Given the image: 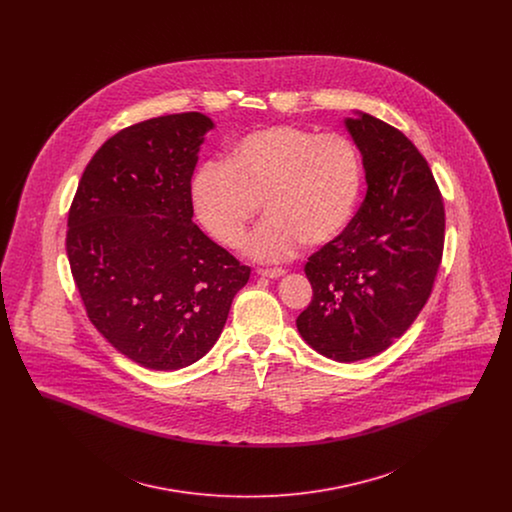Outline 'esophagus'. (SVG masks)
Returning a JSON list of instances; mask_svg holds the SVG:
<instances>
[{
	"instance_id": "1",
	"label": "esophagus",
	"mask_w": 512,
	"mask_h": 512,
	"mask_svg": "<svg viewBox=\"0 0 512 512\" xmlns=\"http://www.w3.org/2000/svg\"><path fill=\"white\" fill-rule=\"evenodd\" d=\"M257 274H261V276H267V278H280V276H284V274H286V270L280 267L257 268Z\"/></svg>"
}]
</instances>
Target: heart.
Returning <instances> with one entry per match:
<instances>
[{
    "label": "heart",
    "mask_w": 512,
    "mask_h": 512,
    "mask_svg": "<svg viewBox=\"0 0 512 512\" xmlns=\"http://www.w3.org/2000/svg\"><path fill=\"white\" fill-rule=\"evenodd\" d=\"M363 159L340 132L270 124L240 136L224 163L205 161L190 195L201 226L226 247L244 242L259 203L268 219L247 251L282 259L299 244H328L347 228L363 192Z\"/></svg>",
    "instance_id": "1"
}]
</instances>
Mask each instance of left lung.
I'll return each mask as SVG.
<instances>
[{
	"label": "left lung",
	"mask_w": 512,
	"mask_h": 512,
	"mask_svg": "<svg viewBox=\"0 0 512 512\" xmlns=\"http://www.w3.org/2000/svg\"><path fill=\"white\" fill-rule=\"evenodd\" d=\"M345 126L363 155L365 201L340 236L309 257L313 299L297 330L320 355L353 363L388 349L426 305L445 209L428 161L401 130L366 113Z\"/></svg>",
	"instance_id": "8db88e82"
}]
</instances>
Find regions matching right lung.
Here are the masks:
<instances>
[{
	"mask_svg": "<svg viewBox=\"0 0 512 512\" xmlns=\"http://www.w3.org/2000/svg\"><path fill=\"white\" fill-rule=\"evenodd\" d=\"M211 128L195 111L122 128L88 163L69 211L67 255L86 315L153 370L199 361L251 272L192 220V174Z\"/></svg>",
	"mask_w": 512,
	"mask_h": 512,
	"instance_id": "1",
	"label": "right lung"
}]
</instances>
